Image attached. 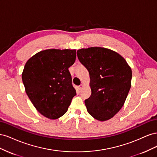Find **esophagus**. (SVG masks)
Segmentation results:
<instances>
[{
  "mask_svg": "<svg viewBox=\"0 0 157 157\" xmlns=\"http://www.w3.org/2000/svg\"><path fill=\"white\" fill-rule=\"evenodd\" d=\"M82 88H83L82 85H80V86H78L77 87V90H78V92H80V91H81V90H82Z\"/></svg>",
  "mask_w": 157,
  "mask_h": 157,
  "instance_id": "esophagus-1",
  "label": "esophagus"
}]
</instances>
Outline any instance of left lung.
Returning <instances> with one entry per match:
<instances>
[{"instance_id": "8db88e82", "label": "left lung", "mask_w": 157, "mask_h": 157, "mask_svg": "<svg viewBox=\"0 0 157 157\" xmlns=\"http://www.w3.org/2000/svg\"><path fill=\"white\" fill-rule=\"evenodd\" d=\"M78 59L87 69L92 94L84 103L96 119H110L120 111L130 91L132 70L117 52L101 47L77 50Z\"/></svg>"}]
</instances>
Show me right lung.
<instances>
[{"label":"right lung","mask_w":157,"mask_h":157,"mask_svg":"<svg viewBox=\"0 0 157 157\" xmlns=\"http://www.w3.org/2000/svg\"><path fill=\"white\" fill-rule=\"evenodd\" d=\"M75 50L49 49L27 61L22 73L25 92L42 115L57 119L67 111L76 90L70 67L75 61Z\"/></svg>","instance_id":"1"}]
</instances>
